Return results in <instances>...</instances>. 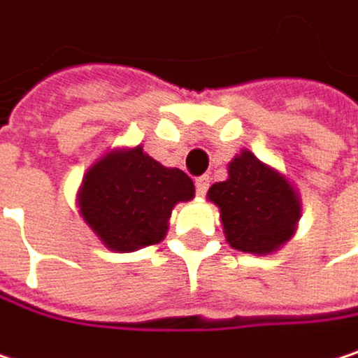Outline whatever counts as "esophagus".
<instances>
[{"label": "esophagus", "instance_id": "esophagus-1", "mask_svg": "<svg viewBox=\"0 0 358 358\" xmlns=\"http://www.w3.org/2000/svg\"><path fill=\"white\" fill-rule=\"evenodd\" d=\"M208 185H210V179L206 177V175H202V177H198L196 179V194L202 198V196H206V192H208Z\"/></svg>", "mask_w": 358, "mask_h": 358}]
</instances>
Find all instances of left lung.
Segmentation results:
<instances>
[{"label": "left lung", "mask_w": 358, "mask_h": 358, "mask_svg": "<svg viewBox=\"0 0 358 358\" xmlns=\"http://www.w3.org/2000/svg\"><path fill=\"white\" fill-rule=\"evenodd\" d=\"M227 171V181L210 185L206 196L219 206L229 246L248 255L279 250L300 219L298 192L248 150H242Z\"/></svg>", "instance_id": "8db88e82"}]
</instances>
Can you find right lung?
Returning <instances> with one entry per match:
<instances>
[{"instance_id": "add662e5", "label": "right lung", "mask_w": 358, "mask_h": 358, "mask_svg": "<svg viewBox=\"0 0 358 358\" xmlns=\"http://www.w3.org/2000/svg\"><path fill=\"white\" fill-rule=\"evenodd\" d=\"M194 194V181L183 171L162 166L137 145L112 150L91 164L77 204L108 250L135 252L162 242L173 206Z\"/></svg>"}]
</instances>
